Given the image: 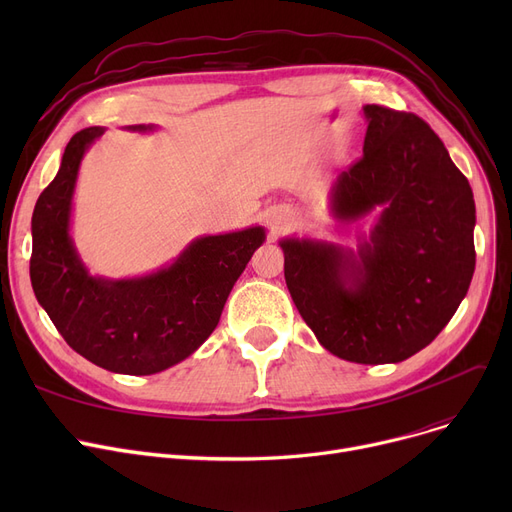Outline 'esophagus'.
Wrapping results in <instances>:
<instances>
[{
	"mask_svg": "<svg viewBox=\"0 0 512 512\" xmlns=\"http://www.w3.org/2000/svg\"><path fill=\"white\" fill-rule=\"evenodd\" d=\"M270 224H272L274 228H278V224H280V222H270Z\"/></svg>",
	"mask_w": 512,
	"mask_h": 512,
	"instance_id": "34e87169",
	"label": "esophagus"
}]
</instances>
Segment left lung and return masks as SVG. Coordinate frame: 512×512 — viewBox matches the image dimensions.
Here are the masks:
<instances>
[{
    "label": "left lung",
    "mask_w": 512,
    "mask_h": 512,
    "mask_svg": "<svg viewBox=\"0 0 512 512\" xmlns=\"http://www.w3.org/2000/svg\"><path fill=\"white\" fill-rule=\"evenodd\" d=\"M363 155L332 188V213L378 211L357 253L284 238L290 297L319 344L363 363H400L432 342L475 272V201L438 134L415 114L365 105Z\"/></svg>",
    "instance_id": "left-lung-1"
}]
</instances>
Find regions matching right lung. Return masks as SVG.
Segmentation results:
<instances>
[{"label":"right lung","mask_w":512,"mask_h":512,"mask_svg":"<svg viewBox=\"0 0 512 512\" xmlns=\"http://www.w3.org/2000/svg\"><path fill=\"white\" fill-rule=\"evenodd\" d=\"M101 134V126L74 134L56 178L37 199L31 282L39 305L78 355L114 373L151 375L184 361L209 338L265 230L201 236L172 265L143 278L89 276L70 238V211L80 159Z\"/></svg>","instance_id":"add662e5"}]
</instances>
